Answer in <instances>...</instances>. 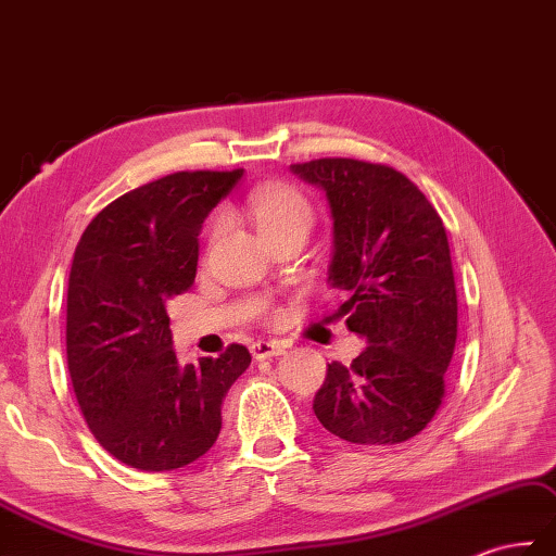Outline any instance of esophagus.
Returning <instances> with one entry per match:
<instances>
[{"label": "esophagus", "instance_id": "1", "mask_svg": "<svg viewBox=\"0 0 556 556\" xmlns=\"http://www.w3.org/2000/svg\"><path fill=\"white\" fill-rule=\"evenodd\" d=\"M288 350V342H280V340H256L252 344V356L254 359H270V356H280L286 354Z\"/></svg>", "mask_w": 556, "mask_h": 556}]
</instances>
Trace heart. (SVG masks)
Segmentation results:
<instances>
[{
  "label": "heart",
  "instance_id": "b5f03b06",
  "mask_svg": "<svg viewBox=\"0 0 556 556\" xmlns=\"http://www.w3.org/2000/svg\"><path fill=\"white\" fill-rule=\"evenodd\" d=\"M247 206H250V214L254 216L256 228L262 230L264 238L294 226L309 228L314 220V208L306 194L286 182L258 185L247 197ZM220 228H224V218L218 216L212 224V238L218 236Z\"/></svg>",
  "mask_w": 556,
  "mask_h": 556
}]
</instances>
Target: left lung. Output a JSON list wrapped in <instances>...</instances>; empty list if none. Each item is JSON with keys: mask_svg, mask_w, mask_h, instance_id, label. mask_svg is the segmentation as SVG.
Segmentation results:
<instances>
[{"mask_svg": "<svg viewBox=\"0 0 556 556\" xmlns=\"http://www.w3.org/2000/svg\"><path fill=\"white\" fill-rule=\"evenodd\" d=\"M292 174L326 192L328 280L350 300L348 328L366 340L350 366L328 364L314 414L354 445H397L433 421L456 342V286L445 226L400 170L314 159Z\"/></svg>", "mask_w": 556, "mask_h": 556, "instance_id": "1", "label": "left lung"}]
</instances>
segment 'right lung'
Masks as SVG:
<instances>
[{
	"label": "right lung",
	"instance_id": "right-lung-1",
	"mask_svg": "<svg viewBox=\"0 0 556 556\" xmlns=\"http://www.w3.org/2000/svg\"><path fill=\"white\" fill-rule=\"evenodd\" d=\"M244 170H178L104 206L68 276L66 359L97 442L140 471H174L212 450L220 404L250 366L242 344L180 366L166 302L194 282L200 230Z\"/></svg>",
	"mask_w": 556,
	"mask_h": 556
}]
</instances>
